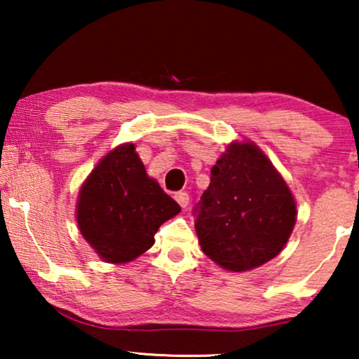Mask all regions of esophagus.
Segmentation results:
<instances>
[{"label": "esophagus", "instance_id": "1", "mask_svg": "<svg viewBox=\"0 0 359 359\" xmlns=\"http://www.w3.org/2000/svg\"><path fill=\"white\" fill-rule=\"evenodd\" d=\"M175 199H176V203H178L183 209L188 208V204H189V194L188 193H176Z\"/></svg>", "mask_w": 359, "mask_h": 359}]
</instances>
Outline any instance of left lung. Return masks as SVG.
<instances>
[{
    "label": "left lung",
    "instance_id": "8db88e82",
    "mask_svg": "<svg viewBox=\"0 0 359 359\" xmlns=\"http://www.w3.org/2000/svg\"><path fill=\"white\" fill-rule=\"evenodd\" d=\"M203 252L225 269L262 266L286 245L296 203L286 181L257 145L230 144L210 170L193 210Z\"/></svg>",
    "mask_w": 359,
    "mask_h": 359
}]
</instances>
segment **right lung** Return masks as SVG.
<instances>
[{"mask_svg": "<svg viewBox=\"0 0 359 359\" xmlns=\"http://www.w3.org/2000/svg\"><path fill=\"white\" fill-rule=\"evenodd\" d=\"M181 210L124 144L91 171L78 198L80 232L107 263H127L154 245L160 225Z\"/></svg>", "mask_w": 359, "mask_h": 359, "instance_id": "right-lung-1", "label": "right lung"}]
</instances>
